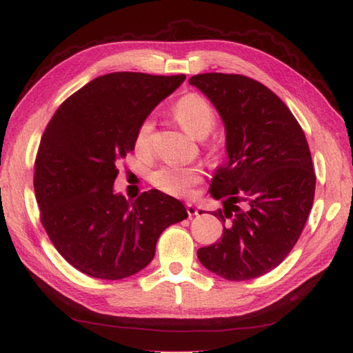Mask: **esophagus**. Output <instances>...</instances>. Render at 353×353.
<instances>
[{"label": "esophagus", "instance_id": "34e87169", "mask_svg": "<svg viewBox=\"0 0 353 353\" xmlns=\"http://www.w3.org/2000/svg\"><path fill=\"white\" fill-rule=\"evenodd\" d=\"M185 209H188V214H189V216H190V218L198 215V209H196V205H195V204L188 203V205H185Z\"/></svg>", "mask_w": 353, "mask_h": 353}]
</instances>
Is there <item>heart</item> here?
Returning <instances> with one entry per match:
<instances>
[{
  "label": "heart",
  "instance_id": "b5f03b06",
  "mask_svg": "<svg viewBox=\"0 0 353 353\" xmlns=\"http://www.w3.org/2000/svg\"><path fill=\"white\" fill-rule=\"evenodd\" d=\"M174 112L181 128L196 139L208 138L215 128L214 110L203 97L196 94L184 95L175 104ZM152 132H154V121L152 118H145L139 124L135 135V145L139 152H148L150 149ZM199 179L201 175L198 169L179 168V165L163 168L152 176V181L159 190L174 196H188L194 185L199 183Z\"/></svg>",
  "mask_w": 353,
  "mask_h": 353
}]
</instances>
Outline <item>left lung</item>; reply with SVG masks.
<instances>
[{
    "mask_svg": "<svg viewBox=\"0 0 353 353\" xmlns=\"http://www.w3.org/2000/svg\"><path fill=\"white\" fill-rule=\"evenodd\" d=\"M189 84L216 109L228 152L210 185L223 236L198 259L224 280H252L283 263L307 221L316 183L309 144L288 105L255 79L201 73Z\"/></svg>",
    "mask_w": 353,
    "mask_h": 353,
    "instance_id": "1",
    "label": "left lung"
}]
</instances>
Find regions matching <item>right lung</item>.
<instances>
[{
	"label": "right lung",
	"instance_id": "1",
	"mask_svg": "<svg viewBox=\"0 0 353 353\" xmlns=\"http://www.w3.org/2000/svg\"><path fill=\"white\" fill-rule=\"evenodd\" d=\"M184 79L108 73L65 99L46 128L33 178L41 223L83 274L101 280L138 274L154 259L163 230L188 218L179 199L157 189L130 201L114 188L139 124Z\"/></svg>",
	"mask_w": 353,
	"mask_h": 353
}]
</instances>
